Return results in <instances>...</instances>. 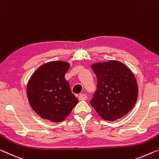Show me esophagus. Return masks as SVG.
Returning a JSON list of instances; mask_svg holds the SVG:
<instances>
[{
  "label": "esophagus",
  "mask_w": 159,
  "mask_h": 159,
  "mask_svg": "<svg viewBox=\"0 0 159 159\" xmlns=\"http://www.w3.org/2000/svg\"><path fill=\"white\" fill-rule=\"evenodd\" d=\"M79 100H86L87 99V95L85 94H80L78 97Z\"/></svg>",
  "instance_id": "obj_1"
}]
</instances>
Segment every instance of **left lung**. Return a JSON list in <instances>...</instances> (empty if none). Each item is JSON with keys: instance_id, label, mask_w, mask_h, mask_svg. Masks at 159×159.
<instances>
[{"instance_id": "obj_1", "label": "left lung", "mask_w": 159, "mask_h": 159, "mask_svg": "<svg viewBox=\"0 0 159 159\" xmlns=\"http://www.w3.org/2000/svg\"><path fill=\"white\" fill-rule=\"evenodd\" d=\"M97 90L90 104L99 115L114 121L126 115L133 108L138 97V85L131 70L116 60L94 63Z\"/></svg>"}]
</instances>
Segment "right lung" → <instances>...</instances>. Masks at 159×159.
<instances>
[{
	"label": "right lung",
	"instance_id": "obj_1",
	"mask_svg": "<svg viewBox=\"0 0 159 159\" xmlns=\"http://www.w3.org/2000/svg\"><path fill=\"white\" fill-rule=\"evenodd\" d=\"M70 64L52 61L35 70L27 85V96L32 109L41 118L51 121L64 120L78 103L65 78Z\"/></svg>",
	"mask_w": 159,
	"mask_h": 159
}]
</instances>
